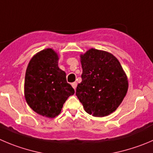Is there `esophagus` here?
Listing matches in <instances>:
<instances>
[{
    "mask_svg": "<svg viewBox=\"0 0 153 153\" xmlns=\"http://www.w3.org/2000/svg\"><path fill=\"white\" fill-rule=\"evenodd\" d=\"M71 85H72L73 88H74V89L76 90V85H77V83H76V82H73V83L71 84Z\"/></svg>",
    "mask_w": 153,
    "mask_h": 153,
    "instance_id": "34e87169",
    "label": "esophagus"
}]
</instances>
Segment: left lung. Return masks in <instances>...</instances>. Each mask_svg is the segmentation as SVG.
I'll use <instances>...</instances> for the list:
<instances>
[{
	"label": "left lung",
	"instance_id": "8db88e82",
	"mask_svg": "<svg viewBox=\"0 0 153 153\" xmlns=\"http://www.w3.org/2000/svg\"><path fill=\"white\" fill-rule=\"evenodd\" d=\"M82 82L76 90L88 114L103 117L120 105L128 91V79L115 56L105 51L91 49L81 55Z\"/></svg>",
	"mask_w": 153,
	"mask_h": 153
}]
</instances>
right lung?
Instances as JSON below:
<instances>
[{"label":"right lung","mask_w":153,"mask_h":153,"mask_svg":"<svg viewBox=\"0 0 153 153\" xmlns=\"http://www.w3.org/2000/svg\"><path fill=\"white\" fill-rule=\"evenodd\" d=\"M59 57L52 49H46L30 59L25 78V97L27 104L38 114L54 118L74 89L66 74L58 66Z\"/></svg>","instance_id":"obj_1"}]
</instances>
